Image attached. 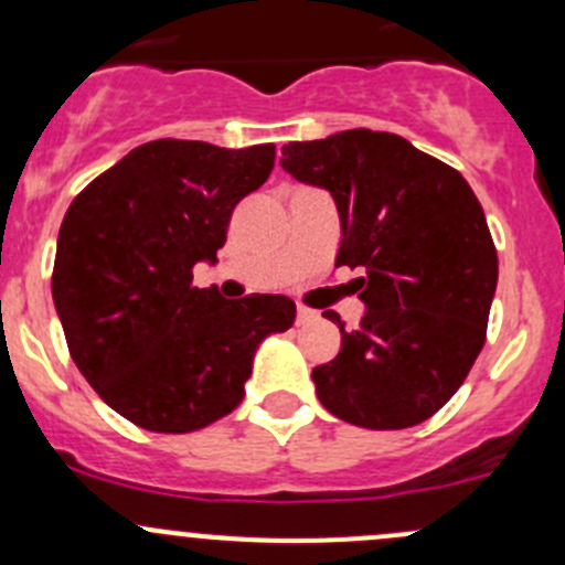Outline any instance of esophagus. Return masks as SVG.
<instances>
[{
  "label": "esophagus",
  "mask_w": 565,
  "mask_h": 565,
  "mask_svg": "<svg viewBox=\"0 0 565 565\" xmlns=\"http://www.w3.org/2000/svg\"><path fill=\"white\" fill-rule=\"evenodd\" d=\"M298 324H309V322H315L317 319V311H311V309H306V306H298Z\"/></svg>",
  "instance_id": "esophagus-1"
}]
</instances>
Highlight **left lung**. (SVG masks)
Masks as SVG:
<instances>
[{
	"instance_id": "left-lung-1",
	"label": "left lung",
	"mask_w": 565,
	"mask_h": 565,
	"mask_svg": "<svg viewBox=\"0 0 565 565\" xmlns=\"http://www.w3.org/2000/svg\"><path fill=\"white\" fill-rule=\"evenodd\" d=\"M281 167L333 196L335 267H361L366 311L311 372L319 402L363 429L431 418L476 363L498 287V250L457 169L396 134L355 128L281 147Z\"/></svg>"
}]
</instances>
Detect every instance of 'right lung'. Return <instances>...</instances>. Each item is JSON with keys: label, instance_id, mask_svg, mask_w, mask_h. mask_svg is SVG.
Instances as JSON below:
<instances>
[{"label": "right lung", "instance_id": "right-lung-1", "mask_svg": "<svg viewBox=\"0 0 565 565\" xmlns=\"http://www.w3.org/2000/svg\"><path fill=\"white\" fill-rule=\"evenodd\" d=\"M276 147L158 139L130 150L73 204L56 237L54 295L73 363L122 418L196 431L243 402L256 347L295 322L284 295L193 287L218 262L232 210L273 172Z\"/></svg>", "mask_w": 565, "mask_h": 565}]
</instances>
